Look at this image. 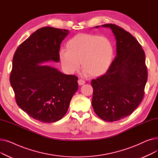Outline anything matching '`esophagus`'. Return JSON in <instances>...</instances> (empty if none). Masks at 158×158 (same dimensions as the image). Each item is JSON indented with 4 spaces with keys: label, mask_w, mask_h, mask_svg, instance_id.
<instances>
[{
    "label": "esophagus",
    "mask_w": 158,
    "mask_h": 158,
    "mask_svg": "<svg viewBox=\"0 0 158 158\" xmlns=\"http://www.w3.org/2000/svg\"><path fill=\"white\" fill-rule=\"evenodd\" d=\"M85 83V81H84V80H82V79H79L78 80V84L80 85V86H81V85H84Z\"/></svg>",
    "instance_id": "1"
}]
</instances>
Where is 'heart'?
<instances>
[{
	"label": "heart",
	"instance_id": "heart-1",
	"mask_svg": "<svg viewBox=\"0 0 158 158\" xmlns=\"http://www.w3.org/2000/svg\"><path fill=\"white\" fill-rule=\"evenodd\" d=\"M113 54V45L108 38L79 34L68 41L66 50L61 49L59 55L63 68L68 73L77 72L81 62L85 74L98 76L109 69Z\"/></svg>",
	"mask_w": 158,
	"mask_h": 158
}]
</instances>
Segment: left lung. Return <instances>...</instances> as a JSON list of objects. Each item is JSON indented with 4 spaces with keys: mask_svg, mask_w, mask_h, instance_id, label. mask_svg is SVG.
<instances>
[{
    "mask_svg": "<svg viewBox=\"0 0 158 158\" xmlns=\"http://www.w3.org/2000/svg\"><path fill=\"white\" fill-rule=\"evenodd\" d=\"M102 26L112 30L117 40V56L107 72L91 82L92 105L98 117L114 122L131 114L142 102L147 69L145 52L133 36L115 24Z\"/></svg>",
    "mask_w": 158,
    "mask_h": 158,
    "instance_id": "obj_1",
    "label": "left lung"
}]
</instances>
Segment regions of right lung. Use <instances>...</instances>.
I'll list each match as a JSON object with an SVG mask.
<instances>
[{"label": "right lung", "mask_w": 158, "mask_h": 158, "mask_svg": "<svg viewBox=\"0 0 158 158\" xmlns=\"http://www.w3.org/2000/svg\"><path fill=\"white\" fill-rule=\"evenodd\" d=\"M69 31L44 27L36 31L16 49L10 83L16 102L31 117L44 123L61 119L78 89V77L51 66L60 61V44Z\"/></svg>", "instance_id": "right-lung-1"}]
</instances>
